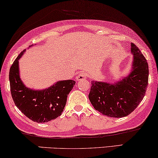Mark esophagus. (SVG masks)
I'll return each instance as SVG.
<instances>
[{"label": "esophagus", "mask_w": 158, "mask_h": 158, "mask_svg": "<svg viewBox=\"0 0 158 158\" xmlns=\"http://www.w3.org/2000/svg\"><path fill=\"white\" fill-rule=\"evenodd\" d=\"M75 78H76V81H83L87 78V74L85 73H81L78 75H77Z\"/></svg>", "instance_id": "34e87169"}]
</instances>
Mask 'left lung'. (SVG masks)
I'll return each mask as SVG.
<instances>
[{
  "label": "left lung",
  "instance_id": "1",
  "mask_svg": "<svg viewBox=\"0 0 158 158\" xmlns=\"http://www.w3.org/2000/svg\"><path fill=\"white\" fill-rule=\"evenodd\" d=\"M134 55L128 76L115 83L92 81L89 100L94 109L103 115L122 118L130 114L143 99L148 85L147 60L135 44H131Z\"/></svg>",
  "mask_w": 158,
  "mask_h": 158
}]
</instances>
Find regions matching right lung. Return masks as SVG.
<instances>
[{
	"instance_id": "obj_1",
	"label": "right lung",
	"mask_w": 158,
	"mask_h": 158,
	"mask_svg": "<svg viewBox=\"0 0 158 158\" xmlns=\"http://www.w3.org/2000/svg\"><path fill=\"white\" fill-rule=\"evenodd\" d=\"M24 52L23 50L19 54L10 68V88L15 105L35 122L44 123L55 119L63 111L68 95L75 81H57L49 88L41 90L26 87L20 78L19 68V60Z\"/></svg>"
}]
</instances>
